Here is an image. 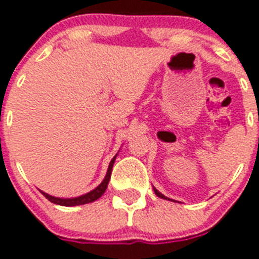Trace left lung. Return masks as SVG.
<instances>
[{"label": "left lung", "mask_w": 259, "mask_h": 259, "mask_svg": "<svg viewBox=\"0 0 259 259\" xmlns=\"http://www.w3.org/2000/svg\"><path fill=\"white\" fill-rule=\"evenodd\" d=\"M154 193H155V194H157L158 197H161V198H164V200H168V198H167V197H166V196H163V194H162V193H159V192H158V191H157V189H155V188H154Z\"/></svg>", "instance_id": "8db88e82"}]
</instances>
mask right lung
Listing matches in <instances>:
<instances>
[{"mask_svg": "<svg viewBox=\"0 0 259 259\" xmlns=\"http://www.w3.org/2000/svg\"><path fill=\"white\" fill-rule=\"evenodd\" d=\"M115 157L111 159L109 164V168H107V174L105 176L104 182L101 184L98 185L97 188H95L93 191H91L89 193L83 194V196H80V197H75V198H58V197H53L50 194L45 193V192L41 191V193L44 194L45 197L53 203H57V205H62V206H76V205H84V203H89V202H93V201L98 200V198L101 197L102 194L105 193L107 188V184H109V180H110V176H111V170H113V164L115 162Z\"/></svg>", "mask_w": 259, "mask_h": 259, "instance_id": "1", "label": "right lung"}]
</instances>
